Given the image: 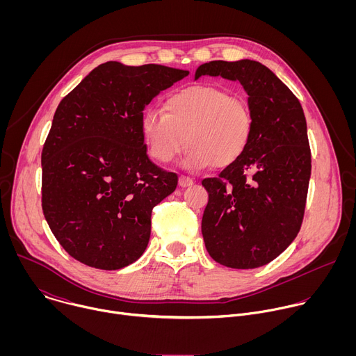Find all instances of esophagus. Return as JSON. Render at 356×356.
<instances>
[{
	"instance_id": "esophagus-1",
	"label": "esophagus",
	"mask_w": 356,
	"mask_h": 356,
	"mask_svg": "<svg viewBox=\"0 0 356 356\" xmlns=\"http://www.w3.org/2000/svg\"><path fill=\"white\" fill-rule=\"evenodd\" d=\"M193 184V179L187 177V176H180L179 177V186L180 187H188Z\"/></svg>"
}]
</instances>
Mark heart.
I'll use <instances>...</instances> for the list:
<instances>
[{"mask_svg":"<svg viewBox=\"0 0 356 356\" xmlns=\"http://www.w3.org/2000/svg\"><path fill=\"white\" fill-rule=\"evenodd\" d=\"M140 132L149 155L161 163L172 162L187 142L186 169L227 168L249 143L252 115L242 98L217 86L194 84L172 92L163 111H146Z\"/></svg>","mask_w":356,"mask_h":356,"instance_id":"1","label":"heart"}]
</instances>
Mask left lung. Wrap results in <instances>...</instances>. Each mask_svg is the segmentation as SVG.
I'll use <instances>...</instances> for the list:
<instances>
[{"label": "left lung", "mask_w": 356, "mask_h": 356, "mask_svg": "<svg viewBox=\"0 0 356 356\" xmlns=\"http://www.w3.org/2000/svg\"><path fill=\"white\" fill-rule=\"evenodd\" d=\"M201 76L239 81L252 134L242 156L204 179L209 204L201 232L210 257L234 269L272 262L297 236L312 175L307 122L297 97L266 66L242 59L198 66Z\"/></svg>", "instance_id": "obj_1"}]
</instances>
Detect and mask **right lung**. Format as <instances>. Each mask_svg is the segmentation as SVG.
I'll use <instances>...</instances> for the list:
<instances>
[{
  "label": "right lung",
  "instance_id": "add662e5",
  "mask_svg": "<svg viewBox=\"0 0 356 356\" xmlns=\"http://www.w3.org/2000/svg\"><path fill=\"white\" fill-rule=\"evenodd\" d=\"M188 70L107 62L62 101L42 150V209L76 261L103 270L134 264L150 238L152 209L177 176L152 163L145 107Z\"/></svg>",
  "mask_w": 356,
  "mask_h": 356
}]
</instances>
